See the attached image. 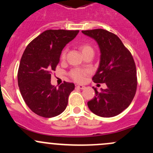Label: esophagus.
<instances>
[{"label":"esophagus","mask_w":153,"mask_h":153,"mask_svg":"<svg viewBox=\"0 0 153 153\" xmlns=\"http://www.w3.org/2000/svg\"><path fill=\"white\" fill-rule=\"evenodd\" d=\"M76 87L79 88V89H84L86 88V86H84L83 85H76Z\"/></svg>","instance_id":"34e87169"}]
</instances>
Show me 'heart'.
Masks as SVG:
<instances>
[{
	"mask_svg": "<svg viewBox=\"0 0 153 153\" xmlns=\"http://www.w3.org/2000/svg\"><path fill=\"white\" fill-rule=\"evenodd\" d=\"M80 50L81 51L83 55H86V53L89 52H93V49L91 46H89L87 44H82L79 46ZM66 53H67V50L64 49L61 54V59L64 60L66 58ZM88 73V71L83 70V69H78V68H75L72 69V70L69 72V75L71 78L76 82H83L85 79V77L86 74Z\"/></svg>",
	"mask_w": 153,
	"mask_h": 153,
	"instance_id": "heart-1",
	"label": "heart"
}]
</instances>
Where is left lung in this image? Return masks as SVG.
<instances>
[{
	"mask_svg": "<svg viewBox=\"0 0 153 153\" xmlns=\"http://www.w3.org/2000/svg\"><path fill=\"white\" fill-rule=\"evenodd\" d=\"M82 32L94 38L101 50L99 67L92 81L107 86L101 92L93 87L95 96L88 101V107L98 116H115L129 106L136 92L138 81L133 57L112 32L103 29Z\"/></svg>",
	"mask_w": 153,
	"mask_h": 153,
	"instance_id": "8db88e82",
	"label": "left lung"
}]
</instances>
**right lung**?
I'll return each mask as SVG.
<instances>
[{"mask_svg":"<svg viewBox=\"0 0 153 153\" xmlns=\"http://www.w3.org/2000/svg\"><path fill=\"white\" fill-rule=\"evenodd\" d=\"M79 30L49 29L32 40L24 50L18 71L20 92L28 107L44 118L62 113L68 104L73 83L64 81L58 87L51 84L62 49Z\"/></svg>","mask_w":153,"mask_h":153,"instance_id":"right-lung-1","label":"right lung"}]
</instances>
